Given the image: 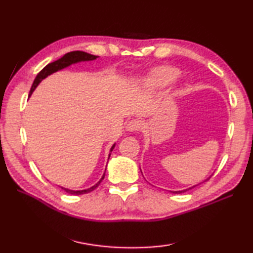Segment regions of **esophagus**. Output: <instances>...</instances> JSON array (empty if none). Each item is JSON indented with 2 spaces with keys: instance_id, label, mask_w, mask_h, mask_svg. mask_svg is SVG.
<instances>
[{
  "instance_id": "obj_1",
  "label": "esophagus",
  "mask_w": 253,
  "mask_h": 253,
  "mask_svg": "<svg viewBox=\"0 0 253 253\" xmlns=\"http://www.w3.org/2000/svg\"><path fill=\"white\" fill-rule=\"evenodd\" d=\"M141 128H142V123L139 120H131L126 126V129L128 131H138L140 130Z\"/></svg>"
}]
</instances>
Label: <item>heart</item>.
<instances>
[{"label":"heart","instance_id":"b5f03b06","mask_svg":"<svg viewBox=\"0 0 253 253\" xmlns=\"http://www.w3.org/2000/svg\"><path fill=\"white\" fill-rule=\"evenodd\" d=\"M179 72L173 66L162 65L153 68L146 77L142 78L141 84L147 89H158L169 84L178 76Z\"/></svg>","mask_w":253,"mask_h":253}]
</instances>
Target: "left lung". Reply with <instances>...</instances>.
Returning a JSON list of instances; mask_svg holds the SVG:
<instances>
[{"mask_svg": "<svg viewBox=\"0 0 253 253\" xmlns=\"http://www.w3.org/2000/svg\"><path fill=\"white\" fill-rule=\"evenodd\" d=\"M210 178H211V176H210L209 177V178H207L206 180H204V181H207V180H209ZM204 181H202V182H200V184H203V182ZM200 184H199V185H200ZM196 186H198V185H195V186H192V187H190V188H188V189H184V190H179V191H170V192H173V193H182V192H186L187 190H189V189H192V188H195Z\"/></svg>", "mask_w": 253, "mask_h": 253, "instance_id": "8db88e82", "label": "left lung"}]
</instances>
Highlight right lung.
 Segmentation results:
<instances>
[{
  "label": "right lung",
  "instance_id": "add662e5",
  "mask_svg": "<svg viewBox=\"0 0 253 253\" xmlns=\"http://www.w3.org/2000/svg\"><path fill=\"white\" fill-rule=\"evenodd\" d=\"M96 57H99V56L89 54V53H85V52H83V51H73V52L66 53L65 55H64L61 58H58L57 61L47 64V65L43 69H42V71L39 74L37 75L35 82H34V84H32V85H31L29 96L32 94V92H34L35 89L38 87V84L41 83V80L46 78L47 76H49V75L55 73V72L61 71V69H63V68H66L68 66H71L72 64H76V63H79V62L93 61V60H96ZM114 148H115V143L113 144L110 151L112 152L113 149H114ZM110 155H111V153H110ZM110 155H109V158H110ZM105 170H106V169H105ZM104 176H105V173L103 174V176H102V178L98 182H96L94 186L90 187V188H88V189H84V190H71V189H68V188H64V187H61V188H62L64 191L67 192L68 195H77V196L78 195H84V193H88L90 191L94 190L95 188L100 185V182L102 181V179L104 178Z\"/></svg>",
  "mask_w": 253,
  "mask_h": 253
}]
</instances>
